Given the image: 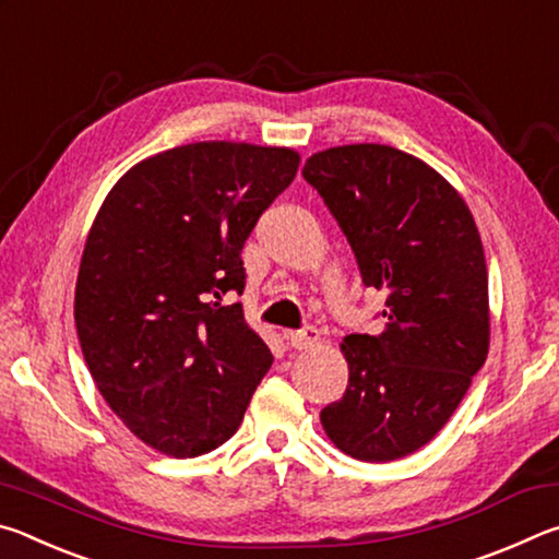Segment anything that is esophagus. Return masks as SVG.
I'll return each mask as SVG.
<instances>
[{"instance_id":"esophagus-1","label":"esophagus","mask_w":559,"mask_h":559,"mask_svg":"<svg viewBox=\"0 0 559 559\" xmlns=\"http://www.w3.org/2000/svg\"><path fill=\"white\" fill-rule=\"evenodd\" d=\"M286 340L293 349H308V347L318 345L320 333H318V328L306 325L300 330H286Z\"/></svg>"}]
</instances>
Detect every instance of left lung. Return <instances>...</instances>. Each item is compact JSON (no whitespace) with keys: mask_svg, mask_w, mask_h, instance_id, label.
I'll use <instances>...</instances> for the list:
<instances>
[{"mask_svg":"<svg viewBox=\"0 0 559 559\" xmlns=\"http://www.w3.org/2000/svg\"><path fill=\"white\" fill-rule=\"evenodd\" d=\"M353 246L362 283L384 290V330L343 340L349 380L320 412L340 451L402 459L456 412L488 355V271L466 202L437 169L390 145H343L308 157Z\"/></svg>","mask_w":559,"mask_h":559,"instance_id":"left-lung-1","label":"left lung"}]
</instances>
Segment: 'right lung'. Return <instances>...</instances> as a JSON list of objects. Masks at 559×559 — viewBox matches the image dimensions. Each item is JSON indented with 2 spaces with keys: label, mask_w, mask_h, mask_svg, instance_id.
<instances>
[{
  "label": "right lung",
  "mask_w": 559,
  "mask_h": 559,
  "mask_svg": "<svg viewBox=\"0 0 559 559\" xmlns=\"http://www.w3.org/2000/svg\"><path fill=\"white\" fill-rule=\"evenodd\" d=\"M288 147L192 143L138 163L93 222L75 330L93 382L140 441L175 459L222 447L273 362L246 325L241 249L298 173Z\"/></svg>",
  "instance_id": "obj_1"
}]
</instances>
